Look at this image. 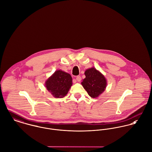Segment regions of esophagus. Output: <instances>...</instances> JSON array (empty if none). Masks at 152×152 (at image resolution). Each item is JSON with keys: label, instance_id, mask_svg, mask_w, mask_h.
I'll use <instances>...</instances> for the list:
<instances>
[{"label": "esophagus", "instance_id": "obj_1", "mask_svg": "<svg viewBox=\"0 0 152 152\" xmlns=\"http://www.w3.org/2000/svg\"><path fill=\"white\" fill-rule=\"evenodd\" d=\"M76 80L78 81V82H80V81H81V77H80V76H77V78H76Z\"/></svg>", "mask_w": 152, "mask_h": 152}]
</instances>
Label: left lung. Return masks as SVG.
Segmentation results:
<instances>
[{"label": "left lung", "mask_w": 152, "mask_h": 152, "mask_svg": "<svg viewBox=\"0 0 152 152\" xmlns=\"http://www.w3.org/2000/svg\"><path fill=\"white\" fill-rule=\"evenodd\" d=\"M84 74L86 78L81 83L82 86L91 97L97 98L106 88V78L94 67L87 69Z\"/></svg>", "instance_id": "obj_1"}]
</instances>
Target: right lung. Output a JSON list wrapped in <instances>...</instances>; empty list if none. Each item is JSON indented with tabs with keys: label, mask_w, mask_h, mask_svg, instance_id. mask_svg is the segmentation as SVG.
Wrapping results in <instances>:
<instances>
[{
	"label": "right lung",
	"mask_w": 152,
	"mask_h": 152,
	"mask_svg": "<svg viewBox=\"0 0 152 152\" xmlns=\"http://www.w3.org/2000/svg\"><path fill=\"white\" fill-rule=\"evenodd\" d=\"M71 75L61 70H57L45 83L47 89L55 98H63L72 86Z\"/></svg>",
	"instance_id": "add662e5"
}]
</instances>
